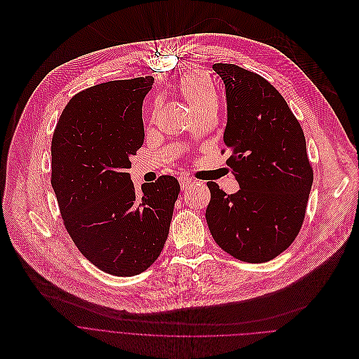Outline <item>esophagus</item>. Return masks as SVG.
Here are the masks:
<instances>
[{
	"mask_svg": "<svg viewBox=\"0 0 359 359\" xmlns=\"http://www.w3.org/2000/svg\"><path fill=\"white\" fill-rule=\"evenodd\" d=\"M194 182H195V180H192V178H189V177H181V178H180L181 189H187V188L191 187Z\"/></svg>",
	"mask_w": 359,
	"mask_h": 359,
	"instance_id": "1",
	"label": "esophagus"
}]
</instances>
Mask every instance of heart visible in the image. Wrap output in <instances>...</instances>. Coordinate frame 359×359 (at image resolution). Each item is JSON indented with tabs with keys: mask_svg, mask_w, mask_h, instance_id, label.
Wrapping results in <instances>:
<instances>
[{
	"mask_svg": "<svg viewBox=\"0 0 359 359\" xmlns=\"http://www.w3.org/2000/svg\"><path fill=\"white\" fill-rule=\"evenodd\" d=\"M178 90L195 117L215 116L218 111L219 99L215 88L199 72H192L181 78Z\"/></svg>",
	"mask_w": 359,
	"mask_h": 359,
	"instance_id": "obj_1",
	"label": "heart"
}]
</instances>
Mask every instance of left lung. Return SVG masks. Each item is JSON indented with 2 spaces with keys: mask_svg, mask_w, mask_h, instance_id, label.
<instances>
[{
  "mask_svg": "<svg viewBox=\"0 0 359 359\" xmlns=\"http://www.w3.org/2000/svg\"><path fill=\"white\" fill-rule=\"evenodd\" d=\"M212 69L225 83L226 165L241 189L228 195L217 182H206L208 228L231 256L269 262L293 243L304 221L313 185L306 137L289 104L264 78L232 63Z\"/></svg>",
  "mask_w": 359,
  "mask_h": 359,
  "instance_id": "obj_1",
  "label": "left lung"
}]
</instances>
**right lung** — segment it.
<instances>
[{
  "label": "right lung",
  "mask_w": 359,
  "mask_h": 359,
  "mask_svg": "<svg viewBox=\"0 0 359 359\" xmlns=\"http://www.w3.org/2000/svg\"><path fill=\"white\" fill-rule=\"evenodd\" d=\"M153 76L79 92L52 137V177L62 219L81 253L113 276L146 271L168 238L180 184L171 175L135 194L130 157L144 141L142 100Z\"/></svg>",
  "instance_id": "obj_1"
}]
</instances>
